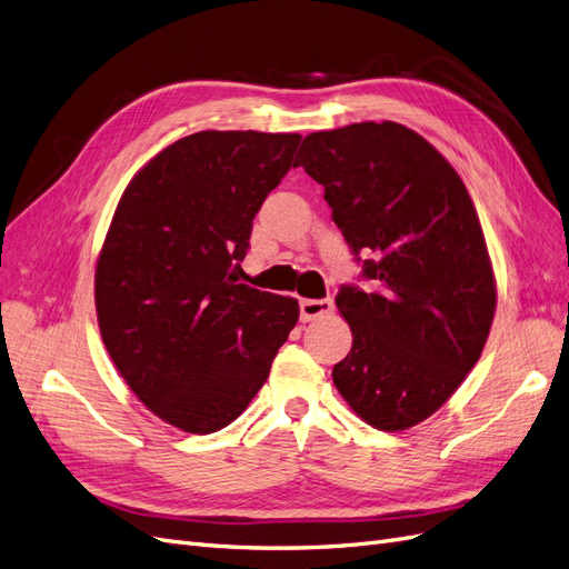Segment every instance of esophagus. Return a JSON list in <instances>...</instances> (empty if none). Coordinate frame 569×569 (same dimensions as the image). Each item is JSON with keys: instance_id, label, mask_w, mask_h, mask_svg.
Returning a JSON list of instances; mask_svg holds the SVG:
<instances>
[{"instance_id": "obj_1", "label": "esophagus", "mask_w": 569, "mask_h": 569, "mask_svg": "<svg viewBox=\"0 0 569 569\" xmlns=\"http://www.w3.org/2000/svg\"><path fill=\"white\" fill-rule=\"evenodd\" d=\"M299 311H301V320L303 322H311L316 318H322L327 313H332L335 311V301L332 299H301Z\"/></svg>"}]
</instances>
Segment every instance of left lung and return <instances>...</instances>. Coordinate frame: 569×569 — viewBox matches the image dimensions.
<instances>
[{
	"label": "left lung",
	"mask_w": 569,
	"mask_h": 569,
	"mask_svg": "<svg viewBox=\"0 0 569 569\" xmlns=\"http://www.w3.org/2000/svg\"><path fill=\"white\" fill-rule=\"evenodd\" d=\"M299 166L375 284L339 289L353 343L335 385L368 425L408 429L449 401L491 330L496 284L472 199L432 144L391 120L308 134Z\"/></svg>",
	"instance_id": "obj_1"
}]
</instances>
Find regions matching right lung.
I'll return each mask as SVG.
<instances>
[{"label": "right lung", "mask_w": 569, "mask_h": 569, "mask_svg": "<svg viewBox=\"0 0 569 569\" xmlns=\"http://www.w3.org/2000/svg\"><path fill=\"white\" fill-rule=\"evenodd\" d=\"M301 134L203 130L166 147L120 199L94 274L104 347L128 387L182 432L242 416L299 303L237 280L253 218Z\"/></svg>", "instance_id": "add662e5"}]
</instances>
